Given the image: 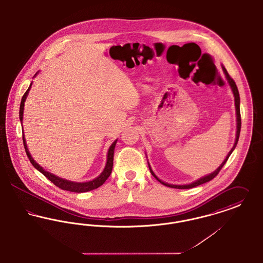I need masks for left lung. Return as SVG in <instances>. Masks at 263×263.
<instances>
[{
    "label": "left lung",
    "instance_id": "left-lung-1",
    "mask_svg": "<svg viewBox=\"0 0 263 263\" xmlns=\"http://www.w3.org/2000/svg\"><path fill=\"white\" fill-rule=\"evenodd\" d=\"M221 68H222V71H223V73H224V76H226V78H227V80H228V83L230 84V86H231V88H232V93H233V96H234V106H235V115H236V132H235V141H234V144H233L231 151L229 152V154L227 155L226 159L222 161V163L216 168V170L214 171L213 173L209 174V175H205V176L201 177L200 179H198V180H196V181H194V182H192V183H190V184H185V185H174V184H169V183H166V182L162 181L161 179H159V178L157 177V175L155 174L154 171L152 170L151 165H150V163H149V161H148V166H149V169H150L151 174L154 176L155 178H156L161 184H163V185H166V186H170V187H174V189H191V187H194V186H197V185L204 184V183H206V182L213 180V179L216 177V175L218 174V172L221 170V168L223 167V165L227 163L228 159L230 158V156L232 155L233 150L235 149V147H236V145H237L238 138H239V134H240V128H241L240 109H239V105H240L239 93H238V89H237V86H236L235 82H234L233 79L230 77V74L228 73L226 67H224L222 64H221ZM146 157H147V154H146ZM147 158H148V157H147Z\"/></svg>",
    "mask_w": 263,
    "mask_h": 263
}]
</instances>
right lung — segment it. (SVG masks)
Returning a JSON list of instances; mask_svg holds the SVG:
<instances>
[{
  "mask_svg": "<svg viewBox=\"0 0 263 263\" xmlns=\"http://www.w3.org/2000/svg\"><path fill=\"white\" fill-rule=\"evenodd\" d=\"M40 71H37L34 77L39 73ZM33 77V78H34ZM31 85H32V81H31V84H30V87L28 88V90L26 91V93L24 94L23 98H22V101H21V106H20V120H21V123L23 126V118H24V109H25V102L27 100V97L29 95V92L31 90ZM23 128V127H22ZM24 130V128H23ZM23 141H24V146H25V149H26V153L28 155L30 161H31L32 166L36 169L37 171H40L43 175H45L47 177V179L53 183L54 185L59 187H61L62 190L64 191H69V192H73V193H85V192H89V191H92L95 190L97 187H99L100 185H103L105 183V181L108 179L111 172H112V168H113V157H114V150H115V146H116V143H117V139L115 140L111 146L109 147L108 152H107V160H106V164H105V167L103 171L100 173V175L98 177H96L95 179H93L91 181H87V182H73V181H69V180H66V179H63L61 178L50 172H47L46 169H44L41 165H39L34 160L33 158L31 157V153L29 151V148H28V145H27V141L25 138V134L23 133Z\"/></svg>",
  "mask_w": 263,
  "mask_h": 263,
  "instance_id": "add662e5",
  "label": "right lung"
}]
</instances>
